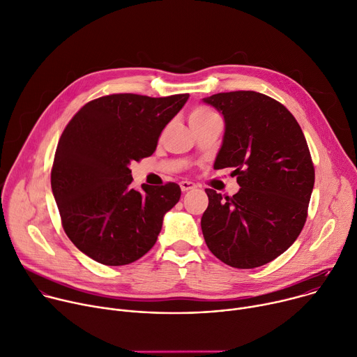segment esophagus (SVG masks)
<instances>
[{
  "label": "esophagus",
  "mask_w": 357,
  "mask_h": 357,
  "mask_svg": "<svg viewBox=\"0 0 357 357\" xmlns=\"http://www.w3.org/2000/svg\"><path fill=\"white\" fill-rule=\"evenodd\" d=\"M179 186H181V190H182V192H188V190H192V189L197 188L195 183H192V182H189V181H182V182L179 183Z\"/></svg>",
  "instance_id": "1"
}]
</instances>
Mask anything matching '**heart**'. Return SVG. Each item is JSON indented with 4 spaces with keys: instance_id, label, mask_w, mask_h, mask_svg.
Returning a JSON list of instances; mask_svg holds the SVG:
<instances>
[{
    "instance_id": "b5f03b06",
    "label": "heart",
    "mask_w": 357,
    "mask_h": 357,
    "mask_svg": "<svg viewBox=\"0 0 357 357\" xmlns=\"http://www.w3.org/2000/svg\"><path fill=\"white\" fill-rule=\"evenodd\" d=\"M215 114L206 108H195L190 114H189V122L192 121H199V119H205V118H209V116H213Z\"/></svg>"
}]
</instances>
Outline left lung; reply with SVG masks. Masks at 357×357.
<instances>
[{
	"label": "left lung",
	"instance_id": "8db88e82",
	"mask_svg": "<svg viewBox=\"0 0 357 357\" xmlns=\"http://www.w3.org/2000/svg\"><path fill=\"white\" fill-rule=\"evenodd\" d=\"M202 102L225 121L213 168H234L241 186L232 198L205 189V242L232 268L262 266L291 246L306 222L314 185L306 138L295 116L261 92H220Z\"/></svg>",
	"mask_w": 357,
	"mask_h": 357
}]
</instances>
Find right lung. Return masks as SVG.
Instances as JSON below:
<instances>
[{
	"mask_svg": "<svg viewBox=\"0 0 357 357\" xmlns=\"http://www.w3.org/2000/svg\"><path fill=\"white\" fill-rule=\"evenodd\" d=\"M188 98L107 95L84 105L63 129L51 171L52 193L67 236L98 264L138 261L178 204L176 183L131 188L129 165L155 152L160 132Z\"/></svg>",
	"mask_w": 357,
	"mask_h": 357,
	"instance_id": "add662e5",
	"label": "right lung"
}]
</instances>
